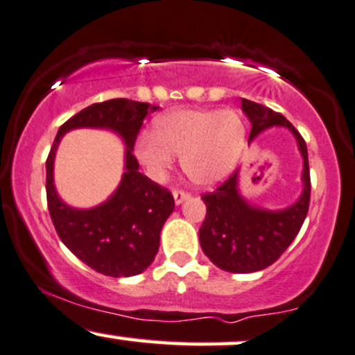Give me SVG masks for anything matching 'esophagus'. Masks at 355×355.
Here are the masks:
<instances>
[{"mask_svg":"<svg viewBox=\"0 0 355 355\" xmlns=\"http://www.w3.org/2000/svg\"><path fill=\"white\" fill-rule=\"evenodd\" d=\"M173 196H174V202L178 204H182L186 201V199H189L191 198V194L189 193H186V191H181V189H174L173 191Z\"/></svg>","mask_w":355,"mask_h":355,"instance_id":"34e87169","label":"esophagus"}]
</instances>
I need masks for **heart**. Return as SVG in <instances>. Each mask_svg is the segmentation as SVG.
I'll use <instances>...</instances> for the list:
<instances>
[{
  "instance_id": "1",
  "label": "heart",
  "mask_w": 355,
  "mask_h": 355,
  "mask_svg": "<svg viewBox=\"0 0 355 355\" xmlns=\"http://www.w3.org/2000/svg\"><path fill=\"white\" fill-rule=\"evenodd\" d=\"M245 146V126L234 111L176 110L156 121L154 132L136 139V156L154 176H161L181 156L191 182L214 186L236 168Z\"/></svg>"
}]
</instances>
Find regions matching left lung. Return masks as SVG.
<instances>
[{"label": "left lung", "mask_w": 355, "mask_h": 355, "mask_svg": "<svg viewBox=\"0 0 355 355\" xmlns=\"http://www.w3.org/2000/svg\"><path fill=\"white\" fill-rule=\"evenodd\" d=\"M243 111L252 124L249 143L272 126H284L293 132L304 161V187L301 198L286 209H262L239 193V171H236L218 189L202 196L206 204V219L199 229L202 252L219 269L236 274L256 272L274 264L301 231L311 201L307 146L297 129L281 112L249 99H243Z\"/></svg>", "instance_id": "1"}]
</instances>
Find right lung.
<instances>
[{"mask_svg":"<svg viewBox=\"0 0 355 355\" xmlns=\"http://www.w3.org/2000/svg\"><path fill=\"white\" fill-rule=\"evenodd\" d=\"M157 107L123 98L91 104L62 124L46 159V198L54 229L79 261L104 276L129 277L148 269L159 249L161 229L174 209L173 194L141 174L132 154L146 114ZM78 127L110 128L127 144L120 186L91 210L62 203L52 179L57 144L66 132Z\"/></svg>","mask_w":355,"mask_h":355,"instance_id":"add662e5","label":"right lung"}]
</instances>
